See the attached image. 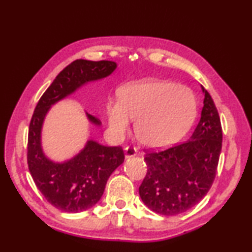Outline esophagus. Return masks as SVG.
I'll list each match as a JSON object with an SVG mask.
<instances>
[{
    "instance_id": "1",
    "label": "esophagus",
    "mask_w": 252,
    "mask_h": 252,
    "mask_svg": "<svg viewBox=\"0 0 252 252\" xmlns=\"http://www.w3.org/2000/svg\"><path fill=\"white\" fill-rule=\"evenodd\" d=\"M125 156L127 159V158H132L136 156V149L132 148V147H126L125 149Z\"/></svg>"
}]
</instances>
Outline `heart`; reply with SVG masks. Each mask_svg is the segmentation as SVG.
Returning <instances> with one entry per match:
<instances>
[{
	"label": "heart",
	"instance_id": "b5f03b06",
	"mask_svg": "<svg viewBox=\"0 0 252 252\" xmlns=\"http://www.w3.org/2000/svg\"><path fill=\"white\" fill-rule=\"evenodd\" d=\"M109 129L121 139L135 121V135L143 146L160 149L180 140L197 114L192 91L164 80L131 83L119 92V102L105 106Z\"/></svg>",
	"mask_w": 252,
	"mask_h": 252
}]
</instances>
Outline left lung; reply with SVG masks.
<instances>
[{
	"label": "left lung",
	"mask_w": 252,
	"mask_h": 252,
	"mask_svg": "<svg viewBox=\"0 0 252 252\" xmlns=\"http://www.w3.org/2000/svg\"><path fill=\"white\" fill-rule=\"evenodd\" d=\"M204 94L201 118L188 141L148 153V172L139 188L144 204L159 215L189 210L208 193L215 180L222 147V129L215 102Z\"/></svg>",
	"instance_id": "8db88e82"
}]
</instances>
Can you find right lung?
Wrapping results in <instances>:
<instances>
[{
    "label": "right lung",
    "mask_w": 252,
    "mask_h": 252,
    "mask_svg": "<svg viewBox=\"0 0 252 252\" xmlns=\"http://www.w3.org/2000/svg\"><path fill=\"white\" fill-rule=\"evenodd\" d=\"M116 69L113 61L75 60L60 72L34 110L29 127V170L37 189L59 210L81 212L99 202L109 177L125 161V153L121 147H105L88 140L78 155L55 162L45 156L42 148L44 119L57 102L89 82L106 78ZM87 118L94 126H101L99 119L91 114L87 113Z\"/></svg>",
    "instance_id": "obj_1"
}]
</instances>
